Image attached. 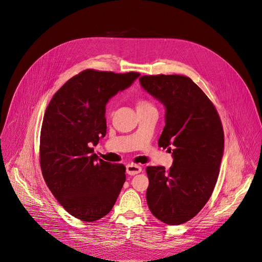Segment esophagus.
Masks as SVG:
<instances>
[{"instance_id": "obj_1", "label": "esophagus", "mask_w": 262, "mask_h": 262, "mask_svg": "<svg viewBox=\"0 0 262 262\" xmlns=\"http://www.w3.org/2000/svg\"><path fill=\"white\" fill-rule=\"evenodd\" d=\"M142 171V167L135 164H129L126 166V173L128 175H136Z\"/></svg>"}]
</instances>
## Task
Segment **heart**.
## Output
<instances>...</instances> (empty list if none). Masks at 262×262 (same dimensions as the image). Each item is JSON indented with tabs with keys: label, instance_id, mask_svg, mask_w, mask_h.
I'll use <instances>...</instances> for the list:
<instances>
[{
	"label": "heart",
	"instance_id": "heart-1",
	"mask_svg": "<svg viewBox=\"0 0 262 262\" xmlns=\"http://www.w3.org/2000/svg\"><path fill=\"white\" fill-rule=\"evenodd\" d=\"M150 107H155V106L149 100L145 98L137 99V110H145V108H150Z\"/></svg>",
	"mask_w": 262,
	"mask_h": 262
}]
</instances>
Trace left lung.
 <instances>
[{"instance_id": "obj_1", "label": "left lung", "mask_w": 262, "mask_h": 262, "mask_svg": "<svg viewBox=\"0 0 262 262\" xmlns=\"http://www.w3.org/2000/svg\"><path fill=\"white\" fill-rule=\"evenodd\" d=\"M139 80L166 106L159 146L173 156L168 170L146 168L147 204L163 223L180 225L193 219L213 192L224 151L223 125L213 103L190 78L158 74Z\"/></svg>"}]
</instances>
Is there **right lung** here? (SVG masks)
Listing matches in <instances>:
<instances>
[{"instance_id":"1","label":"right lung","mask_w":262,"mask_h":262,"mask_svg":"<svg viewBox=\"0 0 262 262\" xmlns=\"http://www.w3.org/2000/svg\"><path fill=\"white\" fill-rule=\"evenodd\" d=\"M140 76L86 69L53 96L43 116L39 163L58 202L74 217L94 222L113 208L125 182L122 164L93 154L106 133L105 104Z\"/></svg>"}]
</instances>
